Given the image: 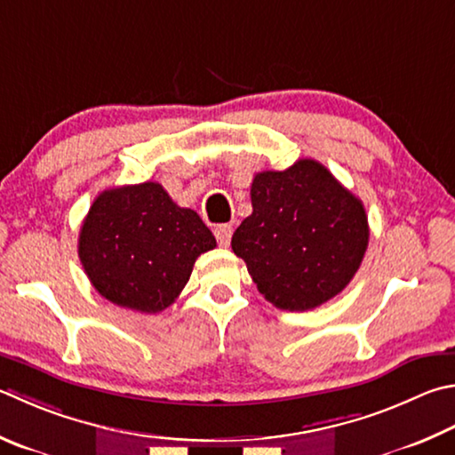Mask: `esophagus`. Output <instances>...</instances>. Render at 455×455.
Listing matches in <instances>:
<instances>
[{
  "instance_id": "esophagus-1",
  "label": "esophagus",
  "mask_w": 455,
  "mask_h": 455,
  "mask_svg": "<svg viewBox=\"0 0 455 455\" xmlns=\"http://www.w3.org/2000/svg\"><path fill=\"white\" fill-rule=\"evenodd\" d=\"M214 236H217V241H219L220 246H227L230 243V236H233V227H230V225L214 227Z\"/></svg>"
}]
</instances>
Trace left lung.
<instances>
[{"mask_svg": "<svg viewBox=\"0 0 455 455\" xmlns=\"http://www.w3.org/2000/svg\"><path fill=\"white\" fill-rule=\"evenodd\" d=\"M251 201L252 214L230 246L264 299L304 312L348 286L368 249V217L324 164L300 159L286 171H262Z\"/></svg>", "mask_w": 455, "mask_h": 455, "instance_id": "obj_1", "label": "left lung"}]
</instances>
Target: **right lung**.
Returning <instances> with one entry per match:
<instances>
[{
    "label": "right lung",
    "instance_id": "obj_1",
    "mask_svg": "<svg viewBox=\"0 0 455 455\" xmlns=\"http://www.w3.org/2000/svg\"><path fill=\"white\" fill-rule=\"evenodd\" d=\"M217 246L199 214L172 203L159 183L103 191L79 233V260L95 291L143 314L171 307L195 260Z\"/></svg>",
    "mask_w": 455,
    "mask_h": 455
}]
</instances>
